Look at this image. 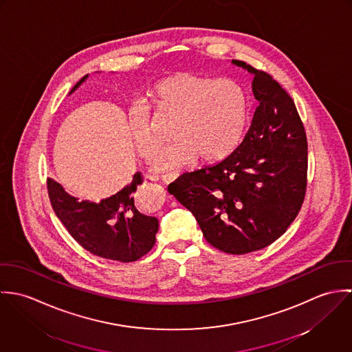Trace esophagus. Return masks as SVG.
Listing matches in <instances>:
<instances>
[{
  "label": "esophagus",
  "mask_w": 352,
  "mask_h": 352,
  "mask_svg": "<svg viewBox=\"0 0 352 352\" xmlns=\"http://www.w3.org/2000/svg\"><path fill=\"white\" fill-rule=\"evenodd\" d=\"M177 177H179V173H166V175H162V176H161V180H162L165 184H169V183H173Z\"/></svg>",
  "instance_id": "esophagus-1"
}]
</instances>
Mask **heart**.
<instances>
[{
  "label": "heart",
  "mask_w": 352,
  "mask_h": 352,
  "mask_svg": "<svg viewBox=\"0 0 352 352\" xmlns=\"http://www.w3.org/2000/svg\"><path fill=\"white\" fill-rule=\"evenodd\" d=\"M149 98L157 115L175 118V142L160 154L157 170L180 169L197 157L204 162L222 160L239 146L245 134L250 99L234 80L179 72L157 81ZM127 126L135 151L151 161L161 148V138L153 129L149 108L131 105Z\"/></svg>",
  "instance_id": "heart-1"
}]
</instances>
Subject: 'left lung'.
Listing matches in <instances>:
<instances>
[{
    "label": "left lung",
    "mask_w": 352,
    "mask_h": 352,
    "mask_svg": "<svg viewBox=\"0 0 352 352\" xmlns=\"http://www.w3.org/2000/svg\"><path fill=\"white\" fill-rule=\"evenodd\" d=\"M253 74L258 101L243 142L215 165L188 172L168 191L188 208L208 244L230 254L278 240L301 210L307 141L290 95L268 73L233 59Z\"/></svg>",
    "instance_id": "8db88e82"
}]
</instances>
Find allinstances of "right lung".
<instances>
[{"instance_id": "add662e5", "label": "right lung", "mask_w": 352, "mask_h": 352, "mask_svg": "<svg viewBox=\"0 0 352 352\" xmlns=\"http://www.w3.org/2000/svg\"><path fill=\"white\" fill-rule=\"evenodd\" d=\"M87 78L88 74L70 94ZM142 183L144 177L137 172L130 184L98 203L78 201L52 179L47 180V190L56 217L84 250L104 258L130 263L151 251L158 232V219L142 214L135 206L134 194Z\"/></svg>"}]
</instances>
